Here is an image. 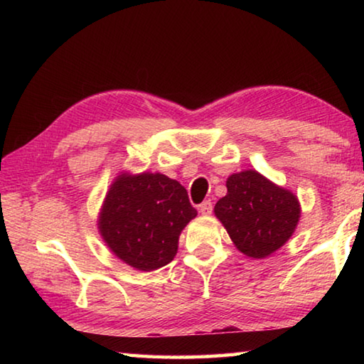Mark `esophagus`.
Masks as SVG:
<instances>
[{
    "label": "esophagus",
    "mask_w": 364,
    "mask_h": 364,
    "mask_svg": "<svg viewBox=\"0 0 364 364\" xmlns=\"http://www.w3.org/2000/svg\"><path fill=\"white\" fill-rule=\"evenodd\" d=\"M212 210H213V204H212L210 200H204V202H202V204L199 205V212H200L202 215H210Z\"/></svg>",
    "instance_id": "obj_1"
}]
</instances>
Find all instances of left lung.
Segmentation results:
<instances>
[{"label": "left lung", "mask_w": 364, "mask_h": 364, "mask_svg": "<svg viewBox=\"0 0 364 364\" xmlns=\"http://www.w3.org/2000/svg\"><path fill=\"white\" fill-rule=\"evenodd\" d=\"M226 188L215 215L242 254L264 258L289 241L300 218L299 200L291 191L255 170L231 175Z\"/></svg>", "instance_id": "1"}]
</instances>
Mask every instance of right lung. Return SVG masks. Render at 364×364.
<instances>
[{
	"label": "right lung",
	"instance_id": "obj_1",
	"mask_svg": "<svg viewBox=\"0 0 364 364\" xmlns=\"http://www.w3.org/2000/svg\"><path fill=\"white\" fill-rule=\"evenodd\" d=\"M196 215L178 181L160 173H123L104 200L100 231L120 260L152 271L173 260L178 237Z\"/></svg>",
	"mask_w": 364,
	"mask_h": 364
}]
</instances>
